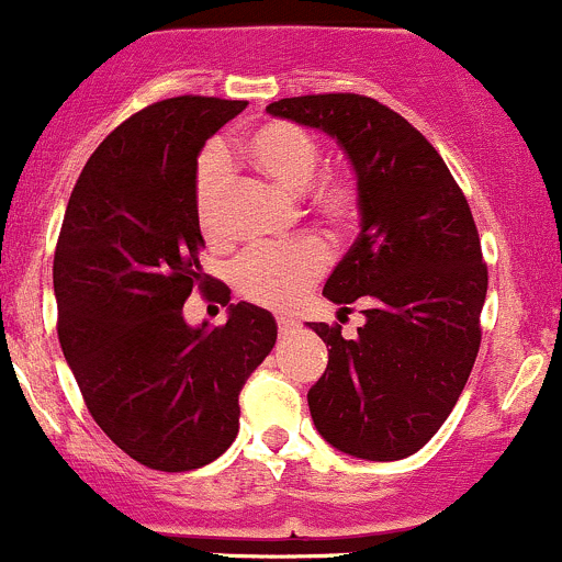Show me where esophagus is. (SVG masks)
I'll list each match as a JSON object with an SVG mask.
<instances>
[{"instance_id":"1","label":"esophagus","mask_w":562,"mask_h":562,"mask_svg":"<svg viewBox=\"0 0 562 562\" xmlns=\"http://www.w3.org/2000/svg\"><path fill=\"white\" fill-rule=\"evenodd\" d=\"M276 322H279V333H281V336H289V333L297 330V322H294L292 316H279V319H276Z\"/></svg>"}]
</instances>
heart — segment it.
I'll return each instance as SVG.
<instances>
[{
	"label": "heart",
	"instance_id": "1",
	"mask_svg": "<svg viewBox=\"0 0 562 562\" xmlns=\"http://www.w3.org/2000/svg\"><path fill=\"white\" fill-rule=\"evenodd\" d=\"M248 164L286 191L300 193L305 187V207L330 229H347L358 215V188L344 175H325L314 182L322 160V144L297 122L270 120L254 127L240 144ZM226 186V160L221 153H204L193 175V213L204 240L226 243L221 199ZM330 251L319 237H300L276 248H259L237 259L232 281L240 297L268 308H289L322 279Z\"/></svg>",
	"mask_w": 562,
	"mask_h": 562
}]
</instances>
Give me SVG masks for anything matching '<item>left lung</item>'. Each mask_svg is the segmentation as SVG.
I'll use <instances>...</instances> for the list:
<instances>
[{
    "mask_svg": "<svg viewBox=\"0 0 562 562\" xmlns=\"http://www.w3.org/2000/svg\"><path fill=\"white\" fill-rule=\"evenodd\" d=\"M268 111L336 136L358 175L360 235L325 297L363 305L366 325L347 341L311 322L330 347L308 391L316 431L349 457H413L457 407L481 347L488 273L468 199L429 138L374 98L300 94Z\"/></svg>",
    "mask_w": 562,
    "mask_h": 562,
    "instance_id": "1",
    "label": "left lung"
}]
</instances>
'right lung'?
I'll return each instance as SVG.
<instances>
[{
  "label": "right lung",
  "instance_id": "1",
  "mask_svg": "<svg viewBox=\"0 0 562 562\" xmlns=\"http://www.w3.org/2000/svg\"><path fill=\"white\" fill-rule=\"evenodd\" d=\"M246 100H158L127 116L87 160L54 251L57 333L94 424L138 464L196 470L240 429V391L276 344V319L229 305L188 327L191 292L229 303L202 273L193 213L199 149Z\"/></svg>",
  "mask_w": 562,
  "mask_h": 562
}]
</instances>
